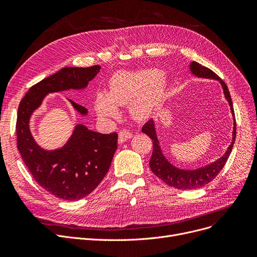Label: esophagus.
Wrapping results in <instances>:
<instances>
[{"label": "esophagus", "instance_id": "1", "mask_svg": "<svg viewBox=\"0 0 257 257\" xmlns=\"http://www.w3.org/2000/svg\"><path fill=\"white\" fill-rule=\"evenodd\" d=\"M133 136V133L130 131V130H127V129H123L120 130L119 133H118V142L121 144L126 142L127 140L131 139Z\"/></svg>", "mask_w": 257, "mask_h": 257}]
</instances>
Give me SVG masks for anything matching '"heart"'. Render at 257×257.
I'll use <instances>...</instances> for the list:
<instances>
[{
	"instance_id": "1",
	"label": "heart",
	"mask_w": 257,
	"mask_h": 257,
	"mask_svg": "<svg viewBox=\"0 0 257 257\" xmlns=\"http://www.w3.org/2000/svg\"><path fill=\"white\" fill-rule=\"evenodd\" d=\"M167 80L157 71L144 70L114 75L109 84V92H99L96 97V109L104 117L118 115L117 105L134 104V110L141 115L150 112L163 99Z\"/></svg>"
}]
</instances>
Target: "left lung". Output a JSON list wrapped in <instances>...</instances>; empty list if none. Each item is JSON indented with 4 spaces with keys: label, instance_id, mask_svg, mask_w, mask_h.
I'll return each instance as SVG.
<instances>
[{
    "label": "left lung",
    "instance_id": "1",
    "mask_svg": "<svg viewBox=\"0 0 257 257\" xmlns=\"http://www.w3.org/2000/svg\"><path fill=\"white\" fill-rule=\"evenodd\" d=\"M191 71L193 74H195L198 77L211 78V79H217L220 81V83L222 84L224 89L225 98L229 102V105H230V108H231V112L234 119V126H233L232 143L228 147V150L226 151L225 155L220 159H218L217 161H214L213 164L195 171H184L172 166L167 160V158L164 156L163 152H161L160 147L158 145L156 132L154 128V121L150 119L143 126L142 131L146 133L147 136L152 140V143H153V152L149 163L152 172L158 178H160L164 182H166L168 185L175 188H180V190H195V188L201 187L209 183L211 180H213L215 177H217L218 174L224 168L229 155L231 153L233 144L235 141V136H236V121L234 116L233 105H232L230 93H229L226 83L217 74L213 73L211 70H209L208 67L203 66L198 62H195V61L192 62Z\"/></svg>",
    "mask_w": 257,
    "mask_h": 257
}]
</instances>
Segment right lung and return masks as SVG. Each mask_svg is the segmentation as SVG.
<instances>
[{
  "label": "right lung",
  "instance_id": "right-lung-1",
  "mask_svg": "<svg viewBox=\"0 0 257 257\" xmlns=\"http://www.w3.org/2000/svg\"><path fill=\"white\" fill-rule=\"evenodd\" d=\"M100 69V65L63 67L34 84L19 106L17 141L20 154L34 180L48 193L62 200L82 199L100 184L117 148V133L102 134L77 125L72 138L61 149L46 151L34 142L29 119L46 94L84 88ZM70 101L77 111L87 113L84 106Z\"/></svg>",
  "mask_w": 257,
  "mask_h": 257
}]
</instances>
